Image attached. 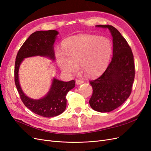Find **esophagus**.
<instances>
[{"label": "esophagus", "instance_id": "obj_1", "mask_svg": "<svg viewBox=\"0 0 151 151\" xmlns=\"http://www.w3.org/2000/svg\"><path fill=\"white\" fill-rule=\"evenodd\" d=\"M76 84H77V85H80V84H81L84 83V81L82 80V79H77L76 81Z\"/></svg>", "mask_w": 151, "mask_h": 151}]
</instances>
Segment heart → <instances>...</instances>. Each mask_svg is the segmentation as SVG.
Here are the masks:
<instances>
[{"label": "heart", "instance_id": "heart-1", "mask_svg": "<svg viewBox=\"0 0 151 151\" xmlns=\"http://www.w3.org/2000/svg\"><path fill=\"white\" fill-rule=\"evenodd\" d=\"M62 45L63 50L56 53V60L62 71L69 76L78 70V64L88 77L99 76L107 68L113 52L111 41L97 35L72 36Z\"/></svg>", "mask_w": 151, "mask_h": 151}]
</instances>
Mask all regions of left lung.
Wrapping results in <instances>:
<instances>
[{
  "instance_id": "obj_1",
  "label": "left lung",
  "mask_w": 151,
  "mask_h": 151,
  "mask_svg": "<svg viewBox=\"0 0 151 151\" xmlns=\"http://www.w3.org/2000/svg\"><path fill=\"white\" fill-rule=\"evenodd\" d=\"M108 28L113 37V58L103 74L90 81L93 93L89 104L94 110L111 111L124 103L132 92L135 77L134 55L126 40L115 27L97 25Z\"/></svg>"
}]
</instances>
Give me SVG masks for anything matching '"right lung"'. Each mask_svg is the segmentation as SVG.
<instances>
[{"label":"right lung","instance_id":"1","mask_svg":"<svg viewBox=\"0 0 151 151\" xmlns=\"http://www.w3.org/2000/svg\"><path fill=\"white\" fill-rule=\"evenodd\" d=\"M58 35L56 30L38 31L32 33L19 49L15 62V84L22 103L31 111L47 118L56 116L65 111L66 95L74 88L76 81L64 82L54 77L47 94L42 98L35 99L27 96L22 91L19 80V69L26 58L40 56L55 60L53 45Z\"/></svg>","mask_w":151,"mask_h":151}]
</instances>
